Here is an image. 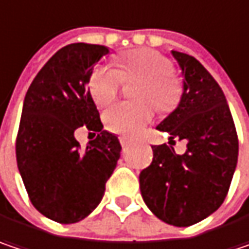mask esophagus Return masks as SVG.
<instances>
[{"mask_svg": "<svg viewBox=\"0 0 249 249\" xmlns=\"http://www.w3.org/2000/svg\"><path fill=\"white\" fill-rule=\"evenodd\" d=\"M119 140H120V144H122L123 147L129 146V143H130V142H129V139H127L126 136H120V137H119Z\"/></svg>", "mask_w": 249, "mask_h": 249, "instance_id": "obj_1", "label": "esophagus"}]
</instances>
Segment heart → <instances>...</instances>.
<instances>
[{
    "label": "heart",
    "instance_id": "1",
    "mask_svg": "<svg viewBox=\"0 0 249 249\" xmlns=\"http://www.w3.org/2000/svg\"><path fill=\"white\" fill-rule=\"evenodd\" d=\"M112 65L98 66L89 80V90L99 106L112 103L122 82L140 80L134 90L136 103L122 102L110 106L103 120L109 130L124 136L137 134L150 123L154 109L160 113L173 112L183 96V82L173 73V63L153 49H134L120 55Z\"/></svg>",
    "mask_w": 249,
    "mask_h": 249
}]
</instances>
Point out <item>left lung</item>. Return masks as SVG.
<instances>
[{"instance_id": "1", "label": "left lung", "mask_w": 249, "mask_h": 249, "mask_svg": "<svg viewBox=\"0 0 249 249\" xmlns=\"http://www.w3.org/2000/svg\"><path fill=\"white\" fill-rule=\"evenodd\" d=\"M183 75L178 106L159 126L187 140L184 154L151 146L153 161L140 173L142 197L161 221L188 227L217 211L227 197L238 160V137L220 85L196 58L171 51Z\"/></svg>"}]
</instances>
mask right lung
<instances>
[{
    "mask_svg": "<svg viewBox=\"0 0 249 249\" xmlns=\"http://www.w3.org/2000/svg\"><path fill=\"white\" fill-rule=\"evenodd\" d=\"M109 53L103 45L61 48L38 72L28 89L17 136V164L32 205L45 217L73 224L100 203L122 146L103 130L99 110L86 86L93 66ZM98 132L86 149L74 130Z\"/></svg>",
    "mask_w": 249,
    "mask_h": 249,
    "instance_id": "right-lung-1",
    "label": "right lung"
}]
</instances>
